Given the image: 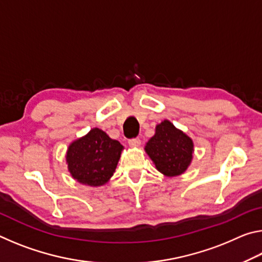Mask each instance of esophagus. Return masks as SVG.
Listing matches in <instances>:
<instances>
[{
	"label": "esophagus",
	"instance_id": "1",
	"mask_svg": "<svg viewBox=\"0 0 262 262\" xmlns=\"http://www.w3.org/2000/svg\"><path fill=\"white\" fill-rule=\"evenodd\" d=\"M128 144H129L130 147H139V145L141 144V140L139 139V137L130 139V140H128Z\"/></svg>",
	"mask_w": 262,
	"mask_h": 262
}]
</instances>
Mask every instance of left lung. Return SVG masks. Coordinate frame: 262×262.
I'll list each match as a JSON object with an SVG mask.
<instances>
[{
	"label": "left lung",
	"mask_w": 262,
	"mask_h": 262,
	"mask_svg": "<svg viewBox=\"0 0 262 262\" xmlns=\"http://www.w3.org/2000/svg\"><path fill=\"white\" fill-rule=\"evenodd\" d=\"M145 151L163 174L179 176L192 161L193 141L170 121L164 120L156 127V134L145 145Z\"/></svg>",
	"instance_id": "8db88e82"
}]
</instances>
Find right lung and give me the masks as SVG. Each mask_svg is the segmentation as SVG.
<instances>
[{
    "instance_id": "obj_1",
    "label": "right lung",
    "mask_w": 262,
    "mask_h": 262,
    "mask_svg": "<svg viewBox=\"0 0 262 262\" xmlns=\"http://www.w3.org/2000/svg\"><path fill=\"white\" fill-rule=\"evenodd\" d=\"M123 149L99 128H94L69 145L67 163L73 178L89 186H101L113 176Z\"/></svg>"
}]
</instances>
